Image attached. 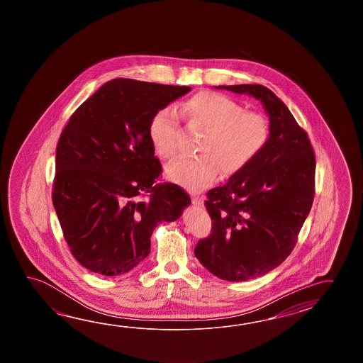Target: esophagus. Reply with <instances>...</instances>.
<instances>
[{
    "label": "esophagus",
    "mask_w": 363,
    "mask_h": 363,
    "mask_svg": "<svg viewBox=\"0 0 363 363\" xmlns=\"http://www.w3.org/2000/svg\"><path fill=\"white\" fill-rule=\"evenodd\" d=\"M191 199H192L193 205H197V206H202V203H203V199L199 196V194H192L191 196Z\"/></svg>",
    "instance_id": "34e87169"
}]
</instances>
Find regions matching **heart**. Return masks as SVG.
<instances>
[{"mask_svg": "<svg viewBox=\"0 0 363 363\" xmlns=\"http://www.w3.org/2000/svg\"><path fill=\"white\" fill-rule=\"evenodd\" d=\"M191 123L205 130L196 158L167 166V178L191 191H201L222 172L228 178L255 161L270 138L264 116L247 111L238 101L218 92H200L182 105ZM178 116L170 108H161L149 122V139L155 152L166 161L178 155Z\"/></svg>", "mask_w": 363, "mask_h": 363, "instance_id": "1", "label": "heart"}]
</instances>
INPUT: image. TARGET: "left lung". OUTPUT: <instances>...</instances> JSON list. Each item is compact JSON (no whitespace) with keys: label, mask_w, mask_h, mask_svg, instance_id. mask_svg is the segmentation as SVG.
<instances>
[{"label":"left lung","mask_w":363,"mask_h":363,"mask_svg":"<svg viewBox=\"0 0 363 363\" xmlns=\"http://www.w3.org/2000/svg\"><path fill=\"white\" fill-rule=\"evenodd\" d=\"M261 100L270 116V138L253 162L208 191L211 233L194 255L228 281L258 278L292 253L315 194V155L308 133L286 104L261 84L219 85Z\"/></svg>","instance_id":"8db88e82"}]
</instances>
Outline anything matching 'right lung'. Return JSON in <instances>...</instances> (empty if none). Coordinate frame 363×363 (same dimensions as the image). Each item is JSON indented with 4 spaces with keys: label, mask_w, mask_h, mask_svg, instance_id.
Here are the masks:
<instances>
[{
    "label": "right lung",
    "mask_w": 363,
    "mask_h": 363,
    "mask_svg": "<svg viewBox=\"0 0 363 363\" xmlns=\"http://www.w3.org/2000/svg\"><path fill=\"white\" fill-rule=\"evenodd\" d=\"M189 91L118 77L69 116L55 150L52 199L69 252L86 270H132L150 253L157 224L177 220L191 203L182 186L157 183L162 164L149 139L155 113Z\"/></svg>",
    "instance_id": "obj_1"
}]
</instances>
